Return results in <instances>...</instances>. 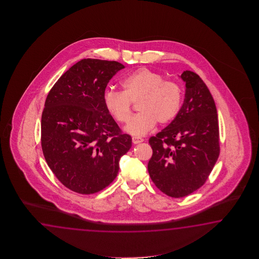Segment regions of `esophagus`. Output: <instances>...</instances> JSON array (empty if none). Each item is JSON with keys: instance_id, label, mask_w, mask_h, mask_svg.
<instances>
[{"instance_id": "obj_1", "label": "esophagus", "mask_w": 259, "mask_h": 259, "mask_svg": "<svg viewBox=\"0 0 259 259\" xmlns=\"http://www.w3.org/2000/svg\"><path fill=\"white\" fill-rule=\"evenodd\" d=\"M143 139L139 137H132V143L134 144H137V143H143Z\"/></svg>"}]
</instances>
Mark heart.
Returning a JSON list of instances; mask_svg holds the SVG:
<instances>
[{
    "label": "heart",
    "mask_w": 259,
    "mask_h": 259,
    "mask_svg": "<svg viewBox=\"0 0 259 259\" xmlns=\"http://www.w3.org/2000/svg\"><path fill=\"white\" fill-rule=\"evenodd\" d=\"M122 92L106 90L103 102L107 113L116 122L125 123L132 115V103L138 114L132 116L125 131L143 136L155 126L167 124L176 117L182 104V88L174 80H166L146 67L138 68L121 80Z\"/></svg>",
    "instance_id": "heart-1"
}]
</instances>
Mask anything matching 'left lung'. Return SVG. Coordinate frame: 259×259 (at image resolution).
Returning a JSON list of instances; mask_svg holds the SVG:
<instances>
[{"instance_id":"8db88e82","label":"left lung","mask_w":259,"mask_h":259,"mask_svg":"<svg viewBox=\"0 0 259 259\" xmlns=\"http://www.w3.org/2000/svg\"><path fill=\"white\" fill-rule=\"evenodd\" d=\"M185 98L176 117L149 139L153 155L148 172L166 195L181 198L202 187L220 155V131L215 102L196 73L181 76Z\"/></svg>"}]
</instances>
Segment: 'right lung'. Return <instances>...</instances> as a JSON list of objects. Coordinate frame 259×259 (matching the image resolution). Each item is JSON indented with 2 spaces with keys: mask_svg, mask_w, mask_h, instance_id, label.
Returning <instances> with one entry per match:
<instances>
[{
  "mask_svg": "<svg viewBox=\"0 0 259 259\" xmlns=\"http://www.w3.org/2000/svg\"><path fill=\"white\" fill-rule=\"evenodd\" d=\"M125 66L116 61L82 59L51 89L41 115L44 158L58 181L73 192L97 193L116 179L119 160L132 147L107 113L103 95Z\"/></svg>",
  "mask_w": 259,
  "mask_h": 259,
  "instance_id": "add662e5",
  "label": "right lung"
}]
</instances>
